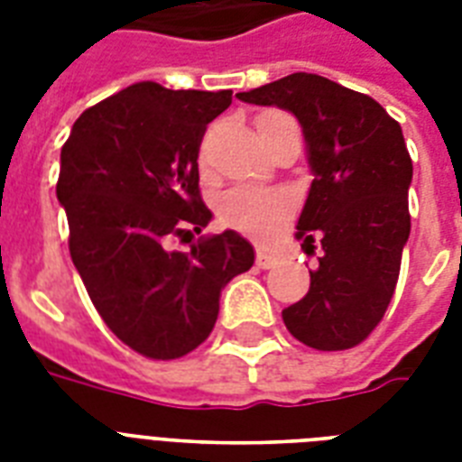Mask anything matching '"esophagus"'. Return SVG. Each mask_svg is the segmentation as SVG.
Instances as JSON below:
<instances>
[{"mask_svg": "<svg viewBox=\"0 0 462 462\" xmlns=\"http://www.w3.org/2000/svg\"><path fill=\"white\" fill-rule=\"evenodd\" d=\"M278 263V256L268 249H256V266L259 268H273Z\"/></svg>", "mask_w": 462, "mask_h": 462, "instance_id": "1", "label": "esophagus"}]
</instances>
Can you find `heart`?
Here are the masks:
<instances>
[{"label":"heart","instance_id":"b5f03b06","mask_svg":"<svg viewBox=\"0 0 462 462\" xmlns=\"http://www.w3.org/2000/svg\"><path fill=\"white\" fill-rule=\"evenodd\" d=\"M285 117L288 115L282 112H263L256 126ZM292 210H295V199L282 189L232 187L217 199V220L256 239L273 235L292 216Z\"/></svg>","mask_w":462,"mask_h":462}]
</instances>
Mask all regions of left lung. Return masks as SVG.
<instances>
[{
    "label": "left lung",
    "mask_w": 462,
    "mask_h": 462,
    "mask_svg": "<svg viewBox=\"0 0 462 462\" xmlns=\"http://www.w3.org/2000/svg\"><path fill=\"white\" fill-rule=\"evenodd\" d=\"M237 97L292 112L314 172L295 237L321 256L282 321L314 350L355 347L386 314L410 237L412 160L401 125L374 97L304 71Z\"/></svg>",
    "instance_id": "left-lung-1"
}]
</instances>
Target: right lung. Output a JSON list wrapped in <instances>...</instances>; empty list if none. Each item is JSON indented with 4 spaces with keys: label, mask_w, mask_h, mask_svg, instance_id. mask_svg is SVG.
<instances>
[{
    "label": "right lung",
    "mask_w": 462,
    "mask_h": 462,
    "mask_svg": "<svg viewBox=\"0 0 462 462\" xmlns=\"http://www.w3.org/2000/svg\"><path fill=\"white\" fill-rule=\"evenodd\" d=\"M230 103L232 90L134 83L83 112L61 146L57 199L71 261L107 328L143 357L196 350L225 285L254 266L235 230L170 249L213 217L199 191V148Z\"/></svg>",
    "instance_id": "obj_1"
}]
</instances>
